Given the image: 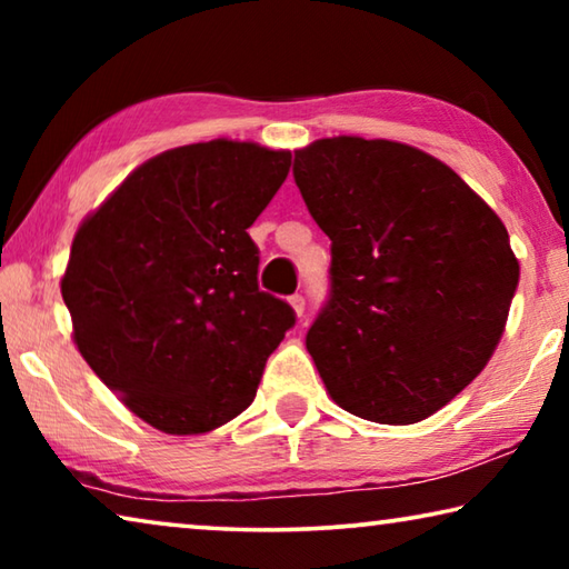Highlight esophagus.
<instances>
[{
  "label": "esophagus",
  "mask_w": 569,
  "mask_h": 569,
  "mask_svg": "<svg viewBox=\"0 0 569 569\" xmlns=\"http://www.w3.org/2000/svg\"><path fill=\"white\" fill-rule=\"evenodd\" d=\"M288 303H291V308H293V313L298 316V319H301V316H303V311H306V298H303L301 293H296V296H291V298H288Z\"/></svg>",
  "instance_id": "obj_1"
}]
</instances>
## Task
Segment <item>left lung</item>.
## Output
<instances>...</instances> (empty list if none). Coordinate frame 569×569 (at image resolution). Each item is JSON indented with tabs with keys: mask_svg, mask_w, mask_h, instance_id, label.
<instances>
[{
	"mask_svg": "<svg viewBox=\"0 0 569 569\" xmlns=\"http://www.w3.org/2000/svg\"><path fill=\"white\" fill-rule=\"evenodd\" d=\"M293 180L331 238V298L306 349L341 409L437 413L492 359L519 261L499 216L419 148L356 134L296 150Z\"/></svg>",
	"mask_w": 569,
	"mask_h": 569,
	"instance_id": "obj_1",
	"label": "left lung"
}]
</instances>
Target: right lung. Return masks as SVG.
I'll use <instances>...</instances> for the list:
<instances>
[{
  "instance_id": "right-lung-1",
  "label": "right lung",
  "mask_w": 569,
  "mask_h": 569,
  "mask_svg": "<svg viewBox=\"0 0 569 569\" xmlns=\"http://www.w3.org/2000/svg\"><path fill=\"white\" fill-rule=\"evenodd\" d=\"M291 150L210 140L160 152L77 228L62 276L72 341L100 381L158 431L208 435L250 407L296 323L258 291L248 228Z\"/></svg>"
}]
</instances>
